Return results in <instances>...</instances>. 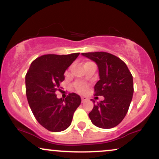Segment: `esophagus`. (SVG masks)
I'll return each mask as SVG.
<instances>
[{
    "mask_svg": "<svg viewBox=\"0 0 159 159\" xmlns=\"http://www.w3.org/2000/svg\"><path fill=\"white\" fill-rule=\"evenodd\" d=\"M87 100V98L85 97V96H81V102L82 103H84V102H86Z\"/></svg>",
    "mask_w": 159,
    "mask_h": 159,
    "instance_id": "esophagus-1",
    "label": "esophagus"
}]
</instances>
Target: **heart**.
<instances>
[{"label":"heart","instance_id":"b5f03b06","mask_svg":"<svg viewBox=\"0 0 159 159\" xmlns=\"http://www.w3.org/2000/svg\"><path fill=\"white\" fill-rule=\"evenodd\" d=\"M75 89L80 93H84L87 91V85L83 83H77L75 84Z\"/></svg>","mask_w":159,"mask_h":159}]
</instances>
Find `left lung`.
Wrapping results in <instances>:
<instances>
[{"instance_id": "1", "label": "left lung", "mask_w": 159, "mask_h": 159, "mask_svg": "<svg viewBox=\"0 0 159 159\" xmlns=\"http://www.w3.org/2000/svg\"><path fill=\"white\" fill-rule=\"evenodd\" d=\"M82 56L96 63L99 80L94 87L95 96L104 99L94 103L89 117L101 129H111L120 124L126 115L132 99L133 78L126 64L117 57L107 52L82 53Z\"/></svg>"}]
</instances>
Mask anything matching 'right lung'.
I'll use <instances>...</instances> for the list:
<instances>
[{
	"mask_svg": "<svg viewBox=\"0 0 159 159\" xmlns=\"http://www.w3.org/2000/svg\"><path fill=\"white\" fill-rule=\"evenodd\" d=\"M79 54L39 57L32 62L25 76L29 106L38 123L51 132L66 129L81 104V97L76 93H69L65 99L58 98L55 94L64 80L66 70Z\"/></svg>",
	"mask_w": 159,
	"mask_h": 159,
	"instance_id": "obj_1",
	"label": "right lung"
}]
</instances>
